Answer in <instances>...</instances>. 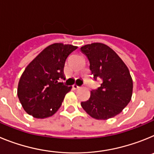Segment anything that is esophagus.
<instances>
[{
	"mask_svg": "<svg viewBox=\"0 0 154 154\" xmlns=\"http://www.w3.org/2000/svg\"><path fill=\"white\" fill-rule=\"evenodd\" d=\"M72 88L74 89H79L80 87L79 86V85H75H75H72Z\"/></svg>",
	"mask_w": 154,
	"mask_h": 154,
	"instance_id": "obj_1",
	"label": "esophagus"
}]
</instances>
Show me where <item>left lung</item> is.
<instances>
[{"instance_id": "1", "label": "left lung", "mask_w": 154, "mask_h": 154, "mask_svg": "<svg viewBox=\"0 0 154 154\" xmlns=\"http://www.w3.org/2000/svg\"><path fill=\"white\" fill-rule=\"evenodd\" d=\"M81 51L89 59L94 80H102L101 85L91 91L90 98L82 102V107L95 119L113 117L131 100L133 80L130 71L119 55L106 45H86Z\"/></svg>"}]
</instances>
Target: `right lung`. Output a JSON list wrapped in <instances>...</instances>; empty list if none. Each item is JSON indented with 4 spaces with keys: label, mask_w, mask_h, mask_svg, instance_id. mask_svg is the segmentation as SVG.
Returning a JSON list of instances; mask_svg holds the SVG:
<instances>
[{
    "label": "right lung",
    "mask_w": 154,
    "mask_h": 154,
    "mask_svg": "<svg viewBox=\"0 0 154 154\" xmlns=\"http://www.w3.org/2000/svg\"><path fill=\"white\" fill-rule=\"evenodd\" d=\"M76 46L55 43L45 48L21 75L17 96L27 113L35 118L49 117L60 108L72 86L65 85V60Z\"/></svg>",
    "instance_id": "add662e5"
}]
</instances>
